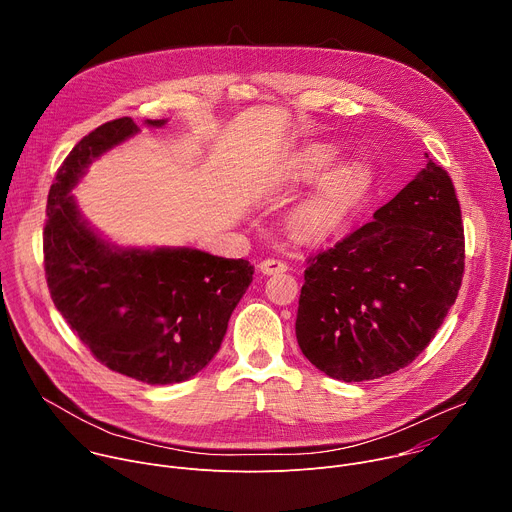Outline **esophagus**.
I'll list each match as a JSON object with an SVG mask.
<instances>
[{
  "label": "esophagus",
  "instance_id": "34e87169",
  "mask_svg": "<svg viewBox=\"0 0 512 512\" xmlns=\"http://www.w3.org/2000/svg\"><path fill=\"white\" fill-rule=\"evenodd\" d=\"M259 269L263 275H277V273H285L287 271V263L279 261V259H265L259 263Z\"/></svg>",
  "mask_w": 512,
  "mask_h": 512
}]
</instances>
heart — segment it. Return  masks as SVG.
I'll return each mask as SVG.
<instances>
[{
	"label": "heart",
	"instance_id": "1",
	"mask_svg": "<svg viewBox=\"0 0 512 512\" xmlns=\"http://www.w3.org/2000/svg\"><path fill=\"white\" fill-rule=\"evenodd\" d=\"M332 158L328 148H310L302 156V176L314 178ZM371 178L362 166H342L326 174L318 186L291 212V225L306 239H324L336 233L367 194Z\"/></svg>",
	"mask_w": 512,
	"mask_h": 512
}]
</instances>
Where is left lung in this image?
Returning a JSON list of instances; mask_svg holds the SVG:
<instances>
[{
    "instance_id": "left-lung-1",
    "label": "left lung",
    "mask_w": 512,
    "mask_h": 512,
    "mask_svg": "<svg viewBox=\"0 0 512 512\" xmlns=\"http://www.w3.org/2000/svg\"><path fill=\"white\" fill-rule=\"evenodd\" d=\"M462 275L460 202L448 172L427 160L371 223L308 259L298 344L332 379L391 375L431 342Z\"/></svg>"
}]
</instances>
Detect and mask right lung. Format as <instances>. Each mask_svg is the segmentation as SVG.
Segmentation results:
<instances>
[{"instance_id":"right-lung-1","label":"right lung","mask_w":512,"mask_h":512,"mask_svg":"<svg viewBox=\"0 0 512 512\" xmlns=\"http://www.w3.org/2000/svg\"><path fill=\"white\" fill-rule=\"evenodd\" d=\"M135 133L131 117L113 119L66 156L48 192L44 269L56 310L99 362L141 383L172 385L221 348L255 269L190 247H117L89 227L70 190L93 160Z\"/></svg>"}]
</instances>
